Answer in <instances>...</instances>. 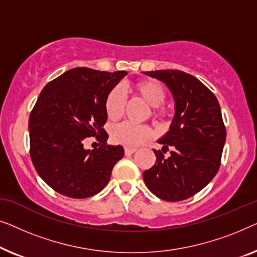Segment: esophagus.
Wrapping results in <instances>:
<instances>
[{"instance_id": "esophagus-1", "label": "esophagus", "mask_w": 257, "mask_h": 257, "mask_svg": "<svg viewBox=\"0 0 257 257\" xmlns=\"http://www.w3.org/2000/svg\"><path fill=\"white\" fill-rule=\"evenodd\" d=\"M125 151V154L126 156H130V154H133L137 151V149H135V147H125L124 149Z\"/></svg>"}]
</instances>
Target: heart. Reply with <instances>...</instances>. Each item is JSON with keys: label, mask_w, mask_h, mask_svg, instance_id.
<instances>
[{"label": "heart", "mask_w": 257, "mask_h": 257, "mask_svg": "<svg viewBox=\"0 0 257 257\" xmlns=\"http://www.w3.org/2000/svg\"><path fill=\"white\" fill-rule=\"evenodd\" d=\"M133 93L152 106V114L156 117H163L165 108L161 106L165 99V90L159 82L154 79H143L133 84ZM125 97L119 87H113L105 98V111L108 119L117 120L124 113L125 110ZM152 135V131L146 125H136L132 122H121L112 128V139L117 144L128 147L138 146L146 142Z\"/></svg>", "instance_id": "obj_1"}]
</instances>
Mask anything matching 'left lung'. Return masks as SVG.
Listing matches in <instances>:
<instances>
[{
	"instance_id": "obj_1",
	"label": "left lung",
	"mask_w": 257,
	"mask_h": 257,
	"mask_svg": "<svg viewBox=\"0 0 257 257\" xmlns=\"http://www.w3.org/2000/svg\"><path fill=\"white\" fill-rule=\"evenodd\" d=\"M144 75L163 82L174 99L170 131L158 140L163 153L143 177L147 188L165 201H181L201 191L215 177L226 142L220 104L194 76L179 70H156ZM168 147L171 156L163 157Z\"/></svg>"
}]
</instances>
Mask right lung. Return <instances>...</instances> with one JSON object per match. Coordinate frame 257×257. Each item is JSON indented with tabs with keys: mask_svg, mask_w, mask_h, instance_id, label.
<instances>
[{
	"mask_svg": "<svg viewBox=\"0 0 257 257\" xmlns=\"http://www.w3.org/2000/svg\"><path fill=\"white\" fill-rule=\"evenodd\" d=\"M127 75L89 68L69 70L42 90L29 118L30 156L35 170L59 194L90 198L110 181L124 157L122 146L106 145L105 98ZM96 136L102 146L86 150L83 140Z\"/></svg>",
	"mask_w": 257,
	"mask_h": 257,
	"instance_id": "add662e5",
	"label": "right lung"
}]
</instances>
